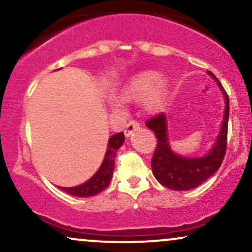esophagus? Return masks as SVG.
<instances>
[{
	"instance_id": "obj_1",
	"label": "esophagus",
	"mask_w": 252,
	"mask_h": 252,
	"mask_svg": "<svg viewBox=\"0 0 252 252\" xmlns=\"http://www.w3.org/2000/svg\"><path fill=\"white\" fill-rule=\"evenodd\" d=\"M140 129V123L137 122V121L132 120L130 121V122L126 124V130H124V134H126V136H130L132 134V132L135 131V130Z\"/></svg>"
}]
</instances>
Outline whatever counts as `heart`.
<instances>
[{
    "mask_svg": "<svg viewBox=\"0 0 252 252\" xmlns=\"http://www.w3.org/2000/svg\"><path fill=\"white\" fill-rule=\"evenodd\" d=\"M170 92L169 82L156 71H143L136 74L124 86L121 98L124 102H142L149 112H158L167 104Z\"/></svg>",
    "mask_w": 252,
    "mask_h": 252,
    "instance_id": "heart-1",
    "label": "heart"
}]
</instances>
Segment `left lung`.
<instances>
[{
  "instance_id": "8db88e82",
  "label": "left lung",
  "mask_w": 252,
  "mask_h": 252,
  "mask_svg": "<svg viewBox=\"0 0 252 252\" xmlns=\"http://www.w3.org/2000/svg\"><path fill=\"white\" fill-rule=\"evenodd\" d=\"M216 79L225 97V112L222 118L220 132L215 146L207 155L202 158H184L176 155L170 149L167 132V118L163 112L150 117L146 126L154 131L158 138L154 155L152 158V169L155 179L167 189L173 190H187L198 187L213 175L221 166L227 146V123H228V96L215 74L207 71Z\"/></svg>"
}]
</instances>
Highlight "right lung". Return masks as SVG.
Listing matches in <instances>:
<instances>
[{"label":"right lung","instance_id":"1","mask_svg":"<svg viewBox=\"0 0 252 252\" xmlns=\"http://www.w3.org/2000/svg\"><path fill=\"white\" fill-rule=\"evenodd\" d=\"M124 142L123 132H117L109 138L108 150H106L105 158L102 166L97 170V173L92 176L90 180L84 182L83 185L76 187H60L63 192L74 196H91L100 193L110 185L112 173L115 168V158H116L117 150Z\"/></svg>","mask_w":252,"mask_h":252}]
</instances>
